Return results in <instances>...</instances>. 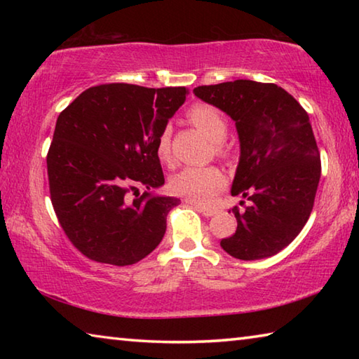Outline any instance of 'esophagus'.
<instances>
[{
    "label": "esophagus",
    "mask_w": 359,
    "mask_h": 359,
    "mask_svg": "<svg viewBox=\"0 0 359 359\" xmlns=\"http://www.w3.org/2000/svg\"><path fill=\"white\" fill-rule=\"evenodd\" d=\"M187 203H190V204H193L191 201H187ZM194 205V209H196L199 214H203L204 217H212L215 214V209H212V208H205V205H201V204H193Z\"/></svg>",
    "instance_id": "esophagus-1"
}]
</instances>
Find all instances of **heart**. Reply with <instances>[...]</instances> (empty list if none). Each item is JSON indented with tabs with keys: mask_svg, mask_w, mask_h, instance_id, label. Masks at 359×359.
<instances>
[{
	"mask_svg": "<svg viewBox=\"0 0 359 359\" xmlns=\"http://www.w3.org/2000/svg\"><path fill=\"white\" fill-rule=\"evenodd\" d=\"M187 117L212 142L217 144L218 155L224 156L228 154L226 147L222 144L226 136L228 123L220 109L208 104V102H196L188 109ZM156 155L165 163L172 160L169 128H163L156 137ZM224 185H226V177L217 168H184L171 177V188L174 193L201 204L212 201L223 190Z\"/></svg>",
	"mask_w": 359,
	"mask_h": 359,
	"instance_id": "b5f03b06",
	"label": "heart"
}]
</instances>
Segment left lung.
<instances>
[{"mask_svg": "<svg viewBox=\"0 0 359 359\" xmlns=\"http://www.w3.org/2000/svg\"><path fill=\"white\" fill-rule=\"evenodd\" d=\"M193 93L236 121L241 142L231 194L250 204L233 208L238 228L220 245L244 261L272 257L293 242L313 209L321 161L309 115L276 83L239 79Z\"/></svg>", "mask_w": 359, "mask_h": 359, "instance_id": "8db88e82", "label": "left lung"}]
</instances>
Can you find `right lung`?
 I'll list each match as a JSON object with an SVG mask.
<instances>
[{"instance_id":"1","label":"right lung","mask_w":359,"mask_h":359,"mask_svg":"<svg viewBox=\"0 0 359 359\" xmlns=\"http://www.w3.org/2000/svg\"><path fill=\"white\" fill-rule=\"evenodd\" d=\"M187 93L102 83L58 115L47 154L50 199L65 234L87 258L130 266L161 242L180 199L150 191L165 184L156 137Z\"/></svg>"}]
</instances>
